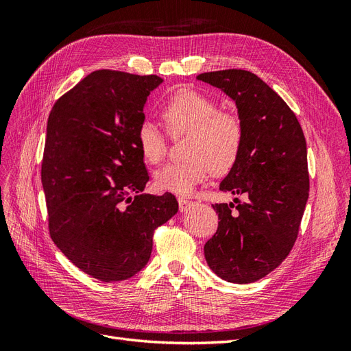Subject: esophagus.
Returning a JSON list of instances; mask_svg holds the SVG:
<instances>
[{
    "label": "esophagus",
    "mask_w": 351,
    "mask_h": 351,
    "mask_svg": "<svg viewBox=\"0 0 351 351\" xmlns=\"http://www.w3.org/2000/svg\"><path fill=\"white\" fill-rule=\"evenodd\" d=\"M193 202L189 200V199H184V197H178V208H180V212H184L187 210V208L192 205Z\"/></svg>",
    "instance_id": "obj_1"
}]
</instances>
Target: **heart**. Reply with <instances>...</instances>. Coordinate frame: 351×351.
<instances>
[{"label": "heart", "mask_w": 351, "mask_h": 351, "mask_svg": "<svg viewBox=\"0 0 351 351\" xmlns=\"http://www.w3.org/2000/svg\"><path fill=\"white\" fill-rule=\"evenodd\" d=\"M161 117L173 137L189 134L183 162L167 164L155 173V186L162 192L190 195L209 173L227 174L236 165L244 141L239 117L219 111L215 99L193 89L176 92L161 108ZM146 162L159 164L167 154V137L152 121H143L136 134Z\"/></svg>", "instance_id": "obj_1"}]
</instances>
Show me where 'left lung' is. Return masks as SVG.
Segmentation results:
<instances>
[{"instance_id": "8db88e82", "label": "left lung", "mask_w": 351, "mask_h": 351, "mask_svg": "<svg viewBox=\"0 0 351 351\" xmlns=\"http://www.w3.org/2000/svg\"><path fill=\"white\" fill-rule=\"evenodd\" d=\"M196 79L236 102L244 129L239 161L219 190L246 200L212 205L219 222L204 247L205 259L222 280L254 282L289 256L299 234L309 197L304 134L289 105L256 74L231 69Z\"/></svg>"}]
</instances>
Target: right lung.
Masks as SVG:
<instances>
[{
  "label": "right lung",
  "mask_w": 351,
  "mask_h": 351,
  "mask_svg": "<svg viewBox=\"0 0 351 351\" xmlns=\"http://www.w3.org/2000/svg\"><path fill=\"white\" fill-rule=\"evenodd\" d=\"M162 79L97 70L56 102L47 124L42 187L49 234L79 269L104 282L145 268L154 231L178 210L149 182L136 134Z\"/></svg>",
  "instance_id": "right-lung-1"
}]
</instances>
